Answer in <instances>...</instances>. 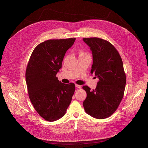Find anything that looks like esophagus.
Listing matches in <instances>:
<instances>
[{
    "label": "esophagus",
    "mask_w": 148,
    "mask_h": 148,
    "mask_svg": "<svg viewBox=\"0 0 148 148\" xmlns=\"http://www.w3.org/2000/svg\"><path fill=\"white\" fill-rule=\"evenodd\" d=\"M75 87H77V88H81V86H80V85H78V84H75Z\"/></svg>",
    "instance_id": "obj_1"
}]
</instances>
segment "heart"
Wrapping results in <instances>:
<instances>
[{"instance_id":"b5f03b06","label":"heart","mask_w":148,"mask_h":148,"mask_svg":"<svg viewBox=\"0 0 148 148\" xmlns=\"http://www.w3.org/2000/svg\"><path fill=\"white\" fill-rule=\"evenodd\" d=\"M80 54H86V53H84V52H83V51H81V52H80Z\"/></svg>"}]
</instances>
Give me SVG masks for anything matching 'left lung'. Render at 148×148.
<instances>
[{"instance_id": "1", "label": "left lung", "mask_w": 148, "mask_h": 148, "mask_svg": "<svg viewBox=\"0 0 148 148\" xmlns=\"http://www.w3.org/2000/svg\"><path fill=\"white\" fill-rule=\"evenodd\" d=\"M83 40L92 53L91 74L99 78L95 90L82 87L87 92L83 106L91 116L107 118L117 110L123 97L126 78L122 60L109 41L98 37L84 38Z\"/></svg>"}]
</instances>
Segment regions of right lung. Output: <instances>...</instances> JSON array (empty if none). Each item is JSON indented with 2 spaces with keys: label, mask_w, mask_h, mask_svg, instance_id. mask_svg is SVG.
I'll use <instances>...</instances> for the list:
<instances>
[{
  "label": "right lung",
  "mask_w": 148,
  "mask_h": 148,
  "mask_svg": "<svg viewBox=\"0 0 148 148\" xmlns=\"http://www.w3.org/2000/svg\"><path fill=\"white\" fill-rule=\"evenodd\" d=\"M75 40L69 38L42 42L33 51L26 67L30 101L40 116L49 122L65 115L75 91L74 83H62L56 77L66 51Z\"/></svg>",
  "instance_id": "obj_1"
}]
</instances>
